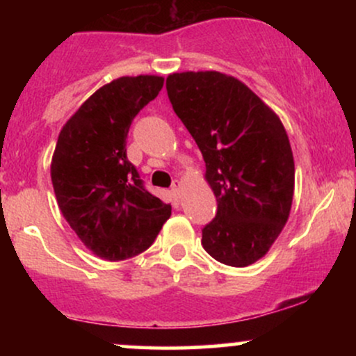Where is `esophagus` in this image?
<instances>
[{"instance_id":"34e87169","label":"esophagus","mask_w":356,"mask_h":356,"mask_svg":"<svg viewBox=\"0 0 356 356\" xmlns=\"http://www.w3.org/2000/svg\"><path fill=\"white\" fill-rule=\"evenodd\" d=\"M172 192L177 197H181V192H182V182L181 181H174L172 182Z\"/></svg>"}]
</instances>
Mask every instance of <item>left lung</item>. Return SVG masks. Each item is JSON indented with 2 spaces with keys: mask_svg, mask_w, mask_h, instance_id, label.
<instances>
[{
  "mask_svg": "<svg viewBox=\"0 0 356 356\" xmlns=\"http://www.w3.org/2000/svg\"><path fill=\"white\" fill-rule=\"evenodd\" d=\"M174 112L206 162L218 199L202 246L219 263L261 259L283 231L295 192V161L280 117L243 81L219 72L172 73Z\"/></svg>",
  "mask_w": 356,
  "mask_h": 356,
  "instance_id": "left-lung-1",
  "label": "left lung"
}]
</instances>
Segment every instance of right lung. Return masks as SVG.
Returning <instances> with one entry per match:
<instances>
[{
	"instance_id": "1",
	"label": "right lung",
	"mask_w": 356,
	"mask_h": 356,
	"mask_svg": "<svg viewBox=\"0 0 356 356\" xmlns=\"http://www.w3.org/2000/svg\"><path fill=\"white\" fill-rule=\"evenodd\" d=\"M162 85L164 79L155 75L110 81L83 102L58 136L51 159L58 207L102 259L144 252L170 218V204L145 189L125 149L130 124Z\"/></svg>"
}]
</instances>
